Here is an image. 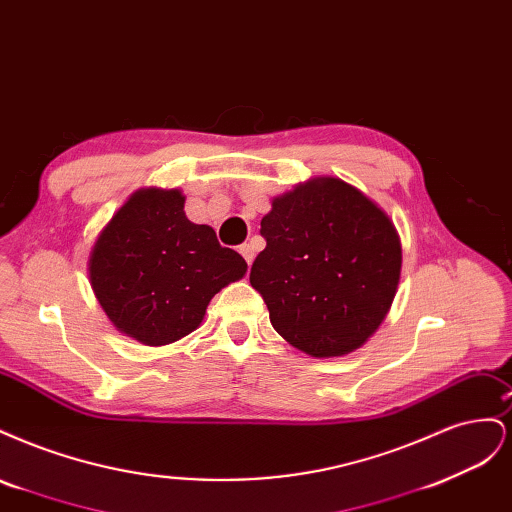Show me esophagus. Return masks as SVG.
Wrapping results in <instances>:
<instances>
[{"instance_id":"esophagus-1","label":"esophagus","mask_w":512,"mask_h":512,"mask_svg":"<svg viewBox=\"0 0 512 512\" xmlns=\"http://www.w3.org/2000/svg\"><path fill=\"white\" fill-rule=\"evenodd\" d=\"M239 252H241V256L245 258L247 265H252V262H254V245H252V243H243V245L239 247Z\"/></svg>"}]
</instances>
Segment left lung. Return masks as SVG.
Listing matches in <instances>:
<instances>
[{"mask_svg": "<svg viewBox=\"0 0 512 512\" xmlns=\"http://www.w3.org/2000/svg\"><path fill=\"white\" fill-rule=\"evenodd\" d=\"M267 247L250 271L273 329L305 354L361 348L395 299L401 243L376 203L335 177L277 196L260 222Z\"/></svg>", "mask_w": 512, "mask_h": 512, "instance_id": "1", "label": "left lung"}]
</instances>
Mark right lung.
<instances>
[{"label": "right lung", "mask_w": 512, "mask_h": 512, "mask_svg": "<svg viewBox=\"0 0 512 512\" xmlns=\"http://www.w3.org/2000/svg\"><path fill=\"white\" fill-rule=\"evenodd\" d=\"M179 190L134 192L89 256V282L117 331L147 346L192 333L209 301L247 271L215 230L185 218Z\"/></svg>", "instance_id": "obj_1"}]
</instances>
